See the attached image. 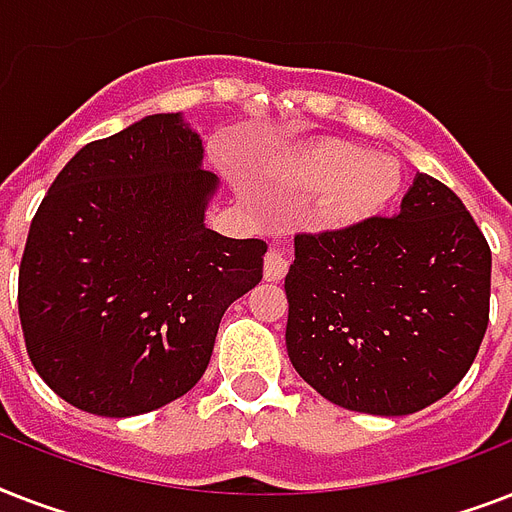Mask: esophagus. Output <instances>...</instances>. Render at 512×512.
Returning a JSON list of instances; mask_svg holds the SVG:
<instances>
[{"label": "esophagus", "mask_w": 512, "mask_h": 512, "mask_svg": "<svg viewBox=\"0 0 512 512\" xmlns=\"http://www.w3.org/2000/svg\"><path fill=\"white\" fill-rule=\"evenodd\" d=\"M287 268H289V260L281 252L271 249L268 255H265V265H263V273H265V281H281L287 276Z\"/></svg>", "instance_id": "34e87169"}]
</instances>
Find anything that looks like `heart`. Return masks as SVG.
<instances>
[{
  "label": "heart",
  "mask_w": 512,
  "mask_h": 512,
  "mask_svg": "<svg viewBox=\"0 0 512 512\" xmlns=\"http://www.w3.org/2000/svg\"><path fill=\"white\" fill-rule=\"evenodd\" d=\"M271 175L295 191H313L308 220L321 231H345L372 220L396 199L401 164L342 143L313 140L271 162Z\"/></svg>",
  "instance_id": "obj_1"
}]
</instances>
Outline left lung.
Here are the masks:
<instances>
[{"label": "left lung", "mask_w": 512, "mask_h": 512, "mask_svg": "<svg viewBox=\"0 0 512 512\" xmlns=\"http://www.w3.org/2000/svg\"><path fill=\"white\" fill-rule=\"evenodd\" d=\"M284 289L297 374L342 409L401 417L436 404L473 364L492 252L460 196L417 172L393 217L297 233Z\"/></svg>", "instance_id": "obj_1"}]
</instances>
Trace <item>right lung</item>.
<instances>
[{"label": "right lung", "mask_w": 512, "mask_h": 512, "mask_svg": "<svg viewBox=\"0 0 512 512\" xmlns=\"http://www.w3.org/2000/svg\"><path fill=\"white\" fill-rule=\"evenodd\" d=\"M183 114L95 140L31 220L18 313L31 364L76 409L154 412L196 385L233 300L263 279L260 239L204 225L217 175Z\"/></svg>", "instance_id": "1"}]
</instances>
